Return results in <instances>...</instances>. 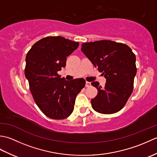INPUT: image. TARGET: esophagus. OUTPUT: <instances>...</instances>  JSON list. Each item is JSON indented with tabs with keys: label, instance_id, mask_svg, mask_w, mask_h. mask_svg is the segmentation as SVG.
<instances>
[{
	"label": "esophagus",
	"instance_id": "1",
	"mask_svg": "<svg viewBox=\"0 0 157 157\" xmlns=\"http://www.w3.org/2000/svg\"><path fill=\"white\" fill-rule=\"evenodd\" d=\"M91 86V83L89 82H86V87H89V86Z\"/></svg>",
	"mask_w": 157,
	"mask_h": 157
}]
</instances>
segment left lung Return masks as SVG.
<instances>
[{
	"mask_svg": "<svg viewBox=\"0 0 157 157\" xmlns=\"http://www.w3.org/2000/svg\"><path fill=\"white\" fill-rule=\"evenodd\" d=\"M81 51L106 79L105 87L97 82L91 84L98 90L92 99L93 109L102 114L119 111L131 96L137 72L136 55L128 45L111 40L86 42Z\"/></svg>",
	"mask_w": 157,
	"mask_h": 157,
	"instance_id": "1",
	"label": "left lung"
}]
</instances>
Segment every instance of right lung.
<instances>
[{"label":"right lung","mask_w":157,"mask_h":157,"mask_svg":"<svg viewBox=\"0 0 157 157\" xmlns=\"http://www.w3.org/2000/svg\"><path fill=\"white\" fill-rule=\"evenodd\" d=\"M78 46V42L61 36H48L36 42L26 55L25 75L29 90L36 105L49 118L63 119L71 115L76 96L85 86L84 79L67 81L57 73Z\"/></svg>","instance_id":"obj_1"}]
</instances>
